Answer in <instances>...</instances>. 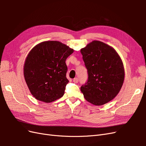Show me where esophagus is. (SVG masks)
I'll list each match as a JSON object with an SVG mask.
<instances>
[{"label":"esophagus","mask_w":146,"mask_h":146,"mask_svg":"<svg viewBox=\"0 0 146 146\" xmlns=\"http://www.w3.org/2000/svg\"><path fill=\"white\" fill-rule=\"evenodd\" d=\"M73 82H74V83H77L78 82V78L77 77L74 78V80H73Z\"/></svg>","instance_id":"1"}]
</instances>
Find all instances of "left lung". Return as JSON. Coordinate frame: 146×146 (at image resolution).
Here are the masks:
<instances>
[{
    "instance_id": "8db88e82",
    "label": "left lung",
    "mask_w": 146,
    "mask_h": 146,
    "mask_svg": "<svg viewBox=\"0 0 146 146\" xmlns=\"http://www.w3.org/2000/svg\"><path fill=\"white\" fill-rule=\"evenodd\" d=\"M88 72V80L80 90L85 99L102 105L113 99L124 80L122 61L113 48L94 41L80 50Z\"/></svg>"
}]
</instances>
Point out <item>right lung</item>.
Instances as JSON below:
<instances>
[{"mask_svg":"<svg viewBox=\"0 0 146 146\" xmlns=\"http://www.w3.org/2000/svg\"><path fill=\"white\" fill-rule=\"evenodd\" d=\"M73 52L55 41L41 42L30 52L24 64V78L37 100L50 103L64 95L69 82L65 61Z\"/></svg>","mask_w":146,"mask_h":146,"instance_id":"1","label":"right lung"}]
</instances>
